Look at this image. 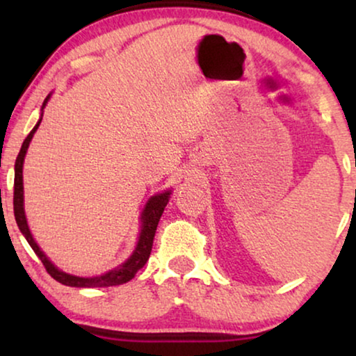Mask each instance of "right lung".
<instances>
[{
    "mask_svg": "<svg viewBox=\"0 0 356 356\" xmlns=\"http://www.w3.org/2000/svg\"><path fill=\"white\" fill-rule=\"evenodd\" d=\"M51 94H48V97L43 100L42 105V113L40 118H38L37 124L33 126V129L29 133V136L24 139L22 147L19 150V155L16 159V165H14V217H16V223L19 227V230L24 236L33 252L40 257V261L45 266V269L48 274H50L53 279L60 282L63 285L67 286H79V289H95V286H115V285H121L129 282L133 277L138 274L139 269H143L147 262L150 251H152V243H154V236H155V230H157L159 220L162 217L163 209L168 204L170 194H172V189H167V191L157 193L154 196L149 197V201L145 202V206L140 212V230H139V236H138V243H136L134 251L131 252V256L126 259L123 264H120L115 269H111L108 272L102 275H95V277H79V275H72L67 274V272H63L58 269V267L53 264V262L48 259L45 252L40 250V246L37 245V241L33 240L31 228H29L27 223V217H26V211H24V181H22V168H24V159H26L29 144L35 134V131L38 129V126L42 123V116H43V108H45L48 100H50Z\"/></svg>",
    "mask_w": 356,
    "mask_h": 356,
    "instance_id": "add662e5",
    "label": "right lung"
}]
</instances>
